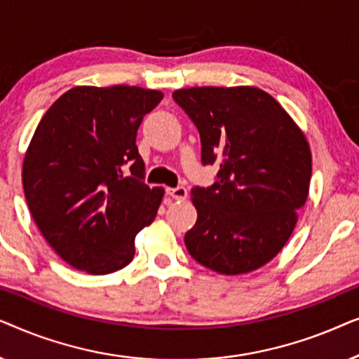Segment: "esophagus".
Segmentation results:
<instances>
[{"instance_id": "34e87169", "label": "esophagus", "mask_w": 359, "mask_h": 359, "mask_svg": "<svg viewBox=\"0 0 359 359\" xmlns=\"http://www.w3.org/2000/svg\"><path fill=\"white\" fill-rule=\"evenodd\" d=\"M166 194L170 196V198H173L176 201H184L188 198V189L184 188V186H176V188H166Z\"/></svg>"}]
</instances>
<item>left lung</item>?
<instances>
[{"label": "left lung", "instance_id": "8db88e82", "mask_svg": "<svg viewBox=\"0 0 359 359\" xmlns=\"http://www.w3.org/2000/svg\"><path fill=\"white\" fill-rule=\"evenodd\" d=\"M201 137L203 165H219L215 183L191 189L198 210L184 243L220 274H243L276 257L291 237L312 175L306 137L281 104L252 86L173 93Z\"/></svg>", "mask_w": 359, "mask_h": 359}]
</instances>
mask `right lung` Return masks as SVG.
I'll return each mask as SVG.
<instances>
[{
  "instance_id": "1",
  "label": "right lung",
  "mask_w": 359,
  "mask_h": 359,
  "mask_svg": "<svg viewBox=\"0 0 359 359\" xmlns=\"http://www.w3.org/2000/svg\"><path fill=\"white\" fill-rule=\"evenodd\" d=\"M161 100L137 86H78L39 122L24 156V194L43 238L73 268L122 269L135 235L154 222L163 189L145 184L135 139Z\"/></svg>"
}]
</instances>
